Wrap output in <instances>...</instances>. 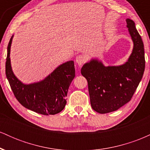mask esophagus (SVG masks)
Returning <instances> with one entry per match:
<instances>
[{"label":"esophagus","instance_id":"esophagus-1","mask_svg":"<svg viewBox=\"0 0 150 150\" xmlns=\"http://www.w3.org/2000/svg\"><path fill=\"white\" fill-rule=\"evenodd\" d=\"M75 61H76L77 64L79 65V66H81L85 61V57L82 55H80V56H77L76 59H75Z\"/></svg>","mask_w":150,"mask_h":150}]
</instances>
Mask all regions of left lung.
<instances>
[{
    "mask_svg": "<svg viewBox=\"0 0 150 150\" xmlns=\"http://www.w3.org/2000/svg\"><path fill=\"white\" fill-rule=\"evenodd\" d=\"M126 22L133 42L128 61L117 66H105L99 59L92 58L81 68L82 76L88 82L91 106L99 113L115 111L130 101L143 76V42L135 22L129 18Z\"/></svg>",
    "mask_w": 150,
    "mask_h": 150,
    "instance_id": "obj_1",
    "label": "left lung"
}]
</instances>
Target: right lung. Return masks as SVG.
<instances>
[{
	"mask_svg": "<svg viewBox=\"0 0 150 150\" xmlns=\"http://www.w3.org/2000/svg\"><path fill=\"white\" fill-rule=\"evenodd\" d=\"M13 36L7 49L6 74L15 97L24 107L36 113L47 116L60 113L65 108L68 88L75 76L74 61L60 65L39 82L24 84L12 70L10 54Z\"/></svg>",
	"mask_w": 150,
	"mask_h": 150,
	"instance_id": "obj_1",
	"label": "right lung"
}]
</instances>
